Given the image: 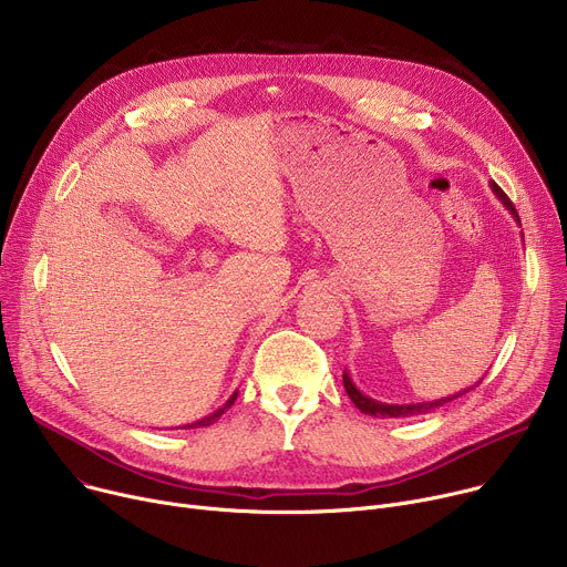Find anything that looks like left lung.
<instances>
[{
    "label": "left lung",
    "instance_id": "left-lung-1",
    "mask_svg": "<svg viewBox=\"0 0 567 567\" xmlns=\"http://www.w3.org/2000/svg\"><path fill=\"white\" fill-rule=\"evenodd\" d=\"M491 190H493V193H495V197L506 206V210L511 213V217H513V220H515V223H517V227H519L517 210H515V206L511 204V199L504 195V190H502L495 182H491ZM342 385H344V393L350 395V400L354 402V406H357L361 413H365V415H374V417H413V415H422V413L435 411V409H441V406H445V404L454 402L456 398H461V395L470 393V390L474 388V385H470V388L458 390V393H454V395H447V398H441V400H431V402L385 404V402L372 400V398H368L365 393H361V390L357 388V383L352 381V377H350V372H347V370L342 372Z\"/></svg>",
    "mask_w": 567,
    "mask_h": 567
}]
</instances>
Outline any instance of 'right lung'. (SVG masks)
Segmentation results:
<instances>
[{"label": "right lung", "mask_w": 567, "mask_h": 567, "mask_svg": "<svg viewBox=\"0 0 567 567\" xmlns=\"http://www.w3.org/2000/svg\"><path fill=\"white\" fill-rule=\"evenodd\" d=\"M236 398H238V390H234L231 393V398L220 406V409H215L213 413H208V415H204L202 420H195V422H190V424H184L182 429H199V426H208V424H213V422H217L220 420V415L225 413V411H229L231 409V404L236 402Z\"/></svg>", "instance_id": "obj_1"}]
</instances>
